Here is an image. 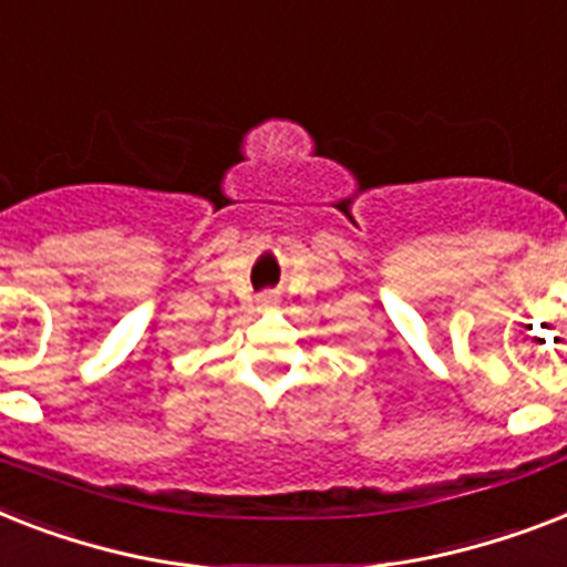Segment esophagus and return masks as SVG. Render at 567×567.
Listing matches in <instances>:
<instances>
[{
    "label": "esophagus",
    "mask_w": 567,
    "mask_h": 567,
    "mask_svg": "<svg viewBox=\"0 0 567 567\" xmlns=\"http://www.w3.org/2000/svg\"><path fill=\"white\" fill-rule=\"evenodd\" d=\"M260 307H262V310H269V307H278V296H275V292H266V296L260 298Z\"/></svg>",
    "instance_id": "1"
}]
</instances>
